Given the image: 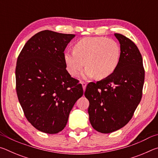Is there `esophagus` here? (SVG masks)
I'll list each match as a JSON object with an SVG mask.
<instances>
[{
    "label": "esophagus",
    "mask_w": 158,
    "mask_h": 158,
    "mask_svg": "<svg viewBox=\"0 0 158 158\" xmlns=\"http://www.w3.org/2000/svg\"><path fill=\"white\" fill-rule=\"evenodd\" d=\"M81 84L82 85V87H83V89H84V91H85V87H86V83L84 82V81H82V82H81Z\"/></svg>",
    "instance_id": "34e87169"
}]
</instances>
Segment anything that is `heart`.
Returning a JSON list of instances; mask_svg holds the SVG:
<instances>
[{"label":"heart","mask_w":158,"mask_h":158,"mask_svg":"<svg viewBox=\"0 0 158 158\" xmlns=\"http://www.w3.org/2000/svg\"><path fill=\"white\" fill-rule=\"evenodd\" d=\"M66 69L76 77L85 65L83 73L85 78L97 77L105 79L116 70L121 59V48L112 39L104 37H87L79 40L74 46V52L63 54Z\"/></svg>","instance_id":"1"}]
</instances>
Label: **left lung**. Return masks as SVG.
<instances>
[{
  "instance_id": "left-lung-1",
  "label": "left lung",
  "mask_w": 158,
  "mask_h": 158,
  "mask_svg": "<svg viewBox=\"0 0 158 158\" xmlns=\"http://www.w3.org/2000/svg\"><path fill=\"white\" fill-rule=\"evenodd\" d=\"M121 47V59L110 77L89 83L84 93L92 127L101 133L121 129L130 121L139 104L144 82L143 60L130 39L115 33Z\"/></svg>"
}]
</instances>
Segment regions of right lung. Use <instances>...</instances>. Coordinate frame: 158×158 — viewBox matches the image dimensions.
Wrapping results in <instances>:
<instances>
[{
    "instance_id": "1",
    "label": "right lung",
    "mask_w": 158,
    "mask_h": 158,
    "mask_svg": "<svg viewBox=\"0 0 158 158\" xmlns=\"http://www.w3.org/2000/svg\"><path fill=\"white\" fill-rule=\"evenodd\" d=\"M74 37L40 31L28 40L17 58L19 101L28 121L42 132L63 130L74 104L83 95L81 84L71 77L63 59L64 51Z\"/></svg>"
}]
</instances>
